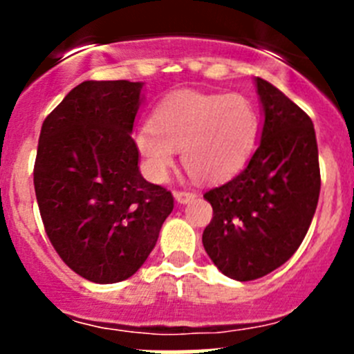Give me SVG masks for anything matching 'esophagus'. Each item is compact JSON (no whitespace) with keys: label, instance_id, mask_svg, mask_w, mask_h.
<instances>
[{"label":"esophagus","instance_id":"1","mask_svg":"<svg viewBox=\"0 0 354 354\" xmlns=\"http://www.w3.org/2000/svg\"><path fill=\"white\" fill-rule=\"evenodd\" d=\"M197 195L194 192H187V190H176L174 192V198H176L178 203H187L190 200H194Z\"/></svg>","mask_w":354,"mask_h":354}]
</instances>
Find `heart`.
Returning <instances> with one entry per match:
<instances>
[{
  "label": "heart",
  "instance_id": "b5f03b06",
  "mask_svg": "<svg viewBox=\"0 0 354 354\" xmlns=\"http://www.w3.org/2000/svg\"><path fill=\"white\" fill-rule=\"evenodd\" d=\"M260 114L240 94L178 91L159 102L135 137L137 147L157 181L164 180L181 151L183 166L200 181H223L245 166L255 149Z\"/></svg>",
  "mask_w": 354,
  "mask_h": 354
}]
</instances>
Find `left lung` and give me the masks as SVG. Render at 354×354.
I'll return each mask as SVG.
<instances>
[{"label":"left lung","mask_w":354,"mask_h":354,"mask_svg":"<svg viewBox=\"0 0 354 354\" xmlns=\"http://www.w3.org/2000/svg\"><path fill=\"white\" fill-rule=\"evenodd\" d=\"M255 84L266 118L259 147L241 173L203 195L214 210L203 248L236 281L259 279L291 259L320 194L312 120L272 84L259 77Z\"/></svg>","instance_id":"obj_1"}]
</instances>
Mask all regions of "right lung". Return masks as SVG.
<instances>
[{"label":"right lung","instance_id":"1","mask_svg":"<svg viewBox=\"0 0 354 354\" xmlns=\"http://www.w3.org/2000/svg\"><path fill=\"white\" fill-rule=\"evenodd\" d=\"M140 82L87 80L44 120L34 188L46 234L78 276L113 284L133 276L174 207L138 171L131 138Z\"/></svg>","mask_w":354,"mask_h":354}]
</instances>
